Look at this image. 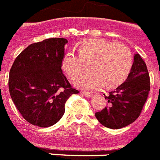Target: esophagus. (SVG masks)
<instances>
[{
    "label": "esophagus",
    "mask_w": 160,
    "mask_h": 160,
    "mask_svg": "<svg viewBox=\"0 0 160 160\" xmlns=\"http://www.w3.org/2000/svg\"><path fill=\"white\" fill-rule=\"evenodd\" d=\"M81 93H82V94H84L85 97H87V98H89V97L92 96V93H91V92H86V91H82V92H81Z\"/></svg>",
    "instance_id": "esophagus-1"
}]
</instances>
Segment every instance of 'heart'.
<instances>
[{
	"label": "heart",
	"instance_id": "obj_1",
	"mask_svg": "<svg viewBox=\"0 0 160 160\" xmlns=\"http://www.w3.org/2000/svg\"><path fill=\"white\" fill-rule=\"evenodd\" d=\"M79 53L70 50L62 59V68L68 76L82 69L84 60L92 59L88 68L91 70L79 72L72 81L76 86L91 89L102 86H115L124 81L132 68V53L126 45L101 38L83 41Z\"/></svg>",
	"mask_w": 160,
	"mask_h": 160
}]
</instances>
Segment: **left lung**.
<instances>
[{"mask_svg": "<svg viewBox=\"0 0 160 160\" xmlns=\"http://www.w3.org/2000/svg\"><path fill=\"white\" fill-rule=\"evenodd\" d=\"M125 82L105 96L107 106L96 112L103 126L118 129L133 123L140 115L150 91V76L145 62L136 53Z\"/></svg>", "mask_w": 160, "mask_h": 160, "instance_id": "8db88e82", "label": "left lung"}]
</instances>
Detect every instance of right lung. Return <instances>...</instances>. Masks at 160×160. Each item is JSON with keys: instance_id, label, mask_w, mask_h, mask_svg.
I'll list each match as a JSON object with an SVG mask.
<instances>
[{"instance_id": "obj_1", "label": "right lung", "mask_w": 160, "mask_h": 160, "mask_svg": "<svg viewBox=\"0 0 160 160\" xmlns=\"http://www.w3.org/2000/svg\"><path fill=\"white\" fill-rule=\"evenodd\" d=\"M64 38L34 43L19 53L9 71V90L28 123L46 128L58 122L70 96L78 93L62 73Z\"/></svg>"}]
</instances>
